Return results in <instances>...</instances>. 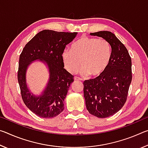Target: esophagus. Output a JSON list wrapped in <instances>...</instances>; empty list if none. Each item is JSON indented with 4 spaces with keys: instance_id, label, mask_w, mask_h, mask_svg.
<instances>
[{
    "instance_id": "1",
    "label": "esophagus",
    "mask_w": 148,
    "mask_h": 148,
    "mask_svg": "<svg viewBox=\"0 0 148 148\" xmlns=\"http://www.w3.org/2000/svg\"><path fill=\"white\" fill-rule=\"evenodd\" d=\"M74 79L76 80H76H82V79L80 78V77H77V76H75V77H74Z\"/></svg>"
}]
</instances>
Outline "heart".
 <instances>
[{
  "instance_id": "1",
  "label": "heart",
  "mask_w": 148,
  "mask_h": 148,
  "mask_svg": "<svg viewBox=\"0 0 148 148\" xmlns=\"http://www.w3.org/2000/svg\"><path fill=\"white\" fill-rule=\"evenodd\" d=\"M111 54V46L106 40L84 36L72 44L71 50H64L62 59L70 73H77L82 64L81 74L95 77L106 69Z\"/></svg>"
}]
</instances>
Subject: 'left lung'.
Returning <instances> with one entry per match:
<instances>
[{
	"mask_svg": "<svg viewBox=\"0 0 148 148\" xmlns=\"http://www.w3.org/2000/svg\"><path fill=\"white\" fill-rule=\"evenodd\" d=\"M106 40L112 48L111 59L103 73L84 82L87 110L99 118L113 116L123 106L132 81V62L129 52L110 31L90 33Z\"/></svg>",
	"mask_w": 148,
	"mask_h": 148,
	"instance_id": "left-lung-1",
	"label": "left lung"
}]
</instances>
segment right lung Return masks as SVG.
Returning <instances> with one entry per match:
<instances>
[{"instance_id": "1", "label": "right lung", "mask_w": 148, "mask_h": 148, "mask_svg": "<svg viewBox=\"0 0 148 148\" xmlns=\"http://www.w3.org/2000/svg\"><path fill=\"white\" fill-rule=\"evenodd\" d=\"M76 35L77 32L44 30L25 45L20 55L17 79L21 97L27 107L36 116L51 118L63 111L64 99L74 79L64 69L62 54ZM36 60L46 65L49 72V81L39 95L30 91L26 78L28 66Z\"/></svg>"}]
</instances>
